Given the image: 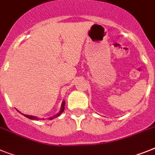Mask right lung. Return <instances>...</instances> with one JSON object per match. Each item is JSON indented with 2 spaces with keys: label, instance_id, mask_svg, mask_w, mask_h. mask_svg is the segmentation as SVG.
<instances>
[{
  "label": "right lung",
  "instance_id": "right-lung-1",
  "mask_svg": "<svg viewBox=\"0 0 155 155\" xmlns=\"http://www.w3.org/2000/svg\"><path fill=\"white\" fill-rule=\"evenodd\" d=\"M64 105H65V102L64 101H63V102H62L61 104V110H60L59 113H58V114H56L55 116H54V117H58V116L61 115V114H62L64 112ZM24 117H26L29 118V119L31 120H39L38 118L37 117H35V116H30V115H24ZM51 119H53V117H50V120Z\"/></svg>",
  "mask_w": 155,
  "mask_h": 155
}]
</instances>
